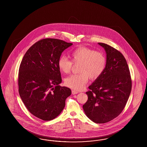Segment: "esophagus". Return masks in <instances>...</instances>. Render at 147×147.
Listing matches in <instances>:
<instances>
[{
  "instance_id": "34e87169",
  "label": "esophagus",
  "mask_w": 147,
  "mask_h": 147,
  "mask_svg": "<svg viewBox=\"0 0 147 147\" xmlns=\"http://www.w3.org/2000/svg\"><path fill=\"white\" fill-rule=\"evenodd\" d=\"M71 93H72L73 95H75V94H76L79 93V92H77V91H76L75 90H71Z\"/></svg>"
}]
</instances>
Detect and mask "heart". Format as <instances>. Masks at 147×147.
Here are the masks:
<instances>
[{
    "instance_id": "b5f03b06",
    "label": "heart",
    "mask_w": 147,
    "mask_h": 147,
    "mask_svg": "<svg viewBox=\"0 0 147 147\" xmlns=\"http://www.w3.org/2000/svg\"><path fill=\"white\" fill-rule=\"evenodd\" d=\"M71 61L62 56L59 59L58 68L60 71L69 73L75 65L80 64L79 72L67 77L65 80V85L71 89L80 90L87 83L89 78L96 79L102 74L106 66V58L104 54L86 47H80L71 53Z\"/></svg>"
}]
</instances>
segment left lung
I'll return each instance as SVG.
<instances>
[{
    "label": "left lung",
    "mask_w": 147,
    "mask_h": 147,
    "mask_svg": "<svg viewBox=\"0 0 147 147\" xmlns=\"http://www.w3.org/2000/svg\"><path fill=\"white\" fill-rule=\"evenodd\" d=\"M106 53L102 74L89 86L88 100L83 105L85 114L96 123L113 120L124 109L131 90L129 67L124 56L109 45L98 43Z\"/></svg>",
    "instance_id": "left-lung-1"
}]
</instances>
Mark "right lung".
Wrapping results in <instances>:
<instances>
[{
	"mask_svg": "<svg viewBox=\"0 0 147 147\" xmlns=\"http://www.w3.org/2000/svg\"><path fill=\"white\" fill-rule=\"evenodd\" d=\"M73 44L57 39H44L27 50L19 69V93L32 114L44 121L60 114L71 90L61 87L58 61L65 49Z\"/></svg>",
	"mask_w": 147,
	"mask_h": 147,
	"instance_id": "add662e5",
	"label": "right lung"
}]
</instances>
